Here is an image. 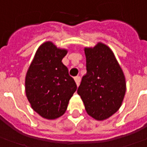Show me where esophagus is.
I'll list each match as a JSON object with an SVG mask.
<instances>
[{
	"instance_id": "esophagus-1",
	"label": "esophagus",
	"mask_w": 147,
	"mask_h": 147,
	"mask_svg": "<svg viewBox=\"0 0 147 147\" xmlns=\"http://www.w3.org/2000/svg\"><path fill=\"white\" fill-rule=\"evenodd\" d=\"M74 79H75V81H76V85L79 86V85H80V80H81L80 77V76H76Z\"/></svg>"
}]
</instances>
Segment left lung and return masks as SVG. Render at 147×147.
Masks as SVG:
<instances>
[{
    "instance_id": "8db88e82",
    "label": "left lung",
    "mask_w": 147,
    "mask_h": 147,
    "mask_svg": "<svg viewBox=\"0 0 147 147\" xmlns=\"http://www.w3.org/2000/svg\"><path fill=\"white\" fill-rule=\"evenodd\" d=\"M87 72L82 77L77 93L89 115L104 120L121 107L126 92L124 72L114 53L98 42L94 48L85 47Z\"/></svg>"
}]
</instances>
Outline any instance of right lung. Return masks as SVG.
Listing matches in <instances>:
<instances>
[{"mask_svg": "<svg viewBox=\"0 0 147 147\" xmlns=\"http://www.w3.org/2000/svg\"><path fill=\"white\" fill-rule=\"evenodd\" d=\"M67 49L46 41L36 50L25 78V92L32 108L41 117L55 119L65 113L77 89L62 63Z\"/></svg>", "mask_w": 147, "mask_h": 147, "instance_id": "add662e5", "label": "right lung"}]
</instances>
